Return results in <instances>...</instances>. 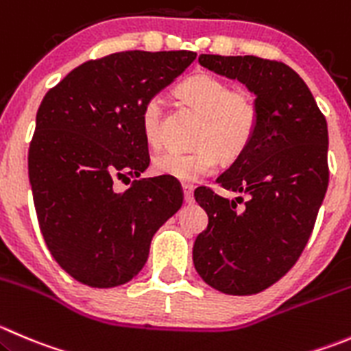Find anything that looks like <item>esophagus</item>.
<instances>
[{"instance_id": "obj_1", "label": "esophagus", "mask_w": 351, "mask_h": 351, "mask_svg": "<svg viewBox=\"0 0 351 351\" xmlns=\"http://www.w3.org/2000/svg\"><path fill=\"white\" fill-rule=\"evenodd\" d=\"M183 197H185L186 204L193 202V186L192 185H183Z\"/></svg>"}]
</instances>
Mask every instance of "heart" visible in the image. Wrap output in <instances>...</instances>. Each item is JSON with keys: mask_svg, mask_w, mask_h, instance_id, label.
I'll return each instance as SVG.
<instances>
[{"mask_svg": "<svg viewBox=\"0 0 351 351\" xmlns=\"http://www.w3.org/2000/svg\"><path fill=\"white\" fill-rule=\"evenodd\" d=\"M178 96L204 114L195 134V149L156 154L152 168L158 175L182 183H195L209 175L217 161L233 162L245 154L255 137L258 108L248 90L231 89L230 82L210 73H195L176 89ZM142 132L152 147L165 138V101L152 96L142 110Z\"/></svg>", "mask_w": 351, "mask_h": 351, "instance_id": "obj_1", "label": "heart"}]
</instances>
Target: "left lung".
Here are the masks:
<instances>
[{"label":"left lung","mask_w":351,"mask_h":351,"mask_svg":"<svg viewBox=\"0 0 351 351\" xmlns=\"http://www.w3.org/2000/svg\"><path fill=\"white\" fill-rule=\"evenodd\" d=\"M199 63L247 85L258 125L250 147L217 178L240 197L206 186L193 193L209 216L193 264L214 290L254 295L280 281L311 238L329 182L328 123L307 84L281 61L200 54Z\"/></svg>","instance_id":"1"}]
</instances>
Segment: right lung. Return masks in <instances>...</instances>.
<instances>
[{"mask_svg":"<svg viewBox=\"0 0 351 351\" xmlns=\"http://www.w3.org/2000/svg\"><path fill=\"white\" fill-rule=\"evenodd\" d=\"M195 56L123 51L85 61L37 110L29 180L40 233L54 261L87 287L137 276L154 233L182 207L175 182L138 178L151 161L141 118ZM127 176L134 183L117 193L112 183Z\"/></svg>","mask_w":351,"mask_h":351,"instance_id":"1","label":"right lung"}]
</instances>
